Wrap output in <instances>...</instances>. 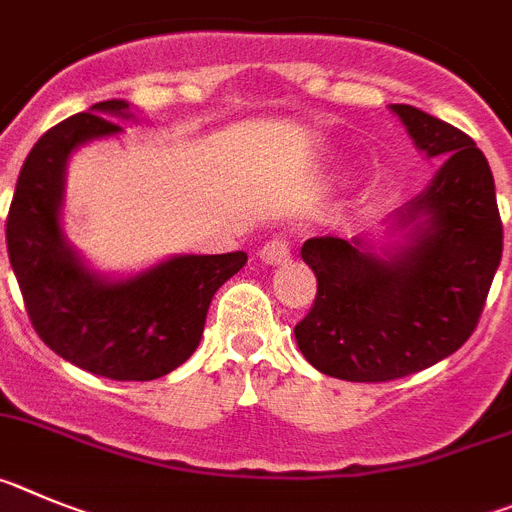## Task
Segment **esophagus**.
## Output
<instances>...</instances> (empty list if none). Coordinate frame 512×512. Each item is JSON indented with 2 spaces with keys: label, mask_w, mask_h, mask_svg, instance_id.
<instances>
[{
  "label": "esophagus",
  "mask_w": 512,
  "mask_h": 512,
  "mask_svg": "<svg viewBox=\"0 0 512 512\" xmlns=\"http://www.w3.org/2000/svg\"><path fill=\"white\" fill-rule=\"evenodd\" d=\"M260 260L267 265H283L290 260V242L285 237H273L260 250Z\"/></svg>",
  "instance_id": "esophagus-1"
}]
</instances>
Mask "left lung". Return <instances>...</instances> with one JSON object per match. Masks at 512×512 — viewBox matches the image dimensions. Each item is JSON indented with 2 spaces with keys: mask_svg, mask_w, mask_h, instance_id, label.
<instances>
[{
  "mask_svg": "<svg viewBox=\"0 0 512 512\" xmlns=\"http://www.w3.org/2000/svg\"><path fill=\"white\" fill-rule=\"evenodd\" d=\"M418 150L444 155L416 199L390 216L388 237H313L301 257L316 301L296 324L303 357L324 375L388 382L457 352L480 321L503 257V222L487 158L462 130L390 104Z\"/></svg>",
  "mask_w": 512,
  "mask_h": 512,
  "instance_id": "obj_1",
  "label": "left lung"
}]
</instances>
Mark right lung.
Returning <instances> with one entry per match:
<instances>
[{"label": "right lung", "mask_w": 512, "mask_h": 512, "mask_svg": "<svg viewBox=\"0 0 512 512\" xmlns=\"http://www.w3.org/2000/svg\"><path fill=\"white\" fill-rule=\"evenodd\" d=\"M135 119L122 99L99 101L45 132L27 155L7 214V252L38 336L58 357L109 380H155L201 342L211 298L245 252L176 255L132 278L94 273L61 227L66 163L76 147Z\"/></svg>", "instance_id": "right-lung-1"}]
</instances>
